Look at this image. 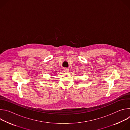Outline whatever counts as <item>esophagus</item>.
Returning <instances> with one entry per match:
<instances>
[{"label": "esophagus", "mask_w": 130, "mask_h": 130, "mask_svg": "<svg viewBox=\"0 0 130 130\" xmlns=\"http://www.w3.org/2000/svg\"><path fill=\"white\" fill-rule=\"evenodd\" d=\"M64 72H69V70H68V69L66 68L64 69Z\"/></svg>", "instance_id": "esophagus-1"}]
</instances>
